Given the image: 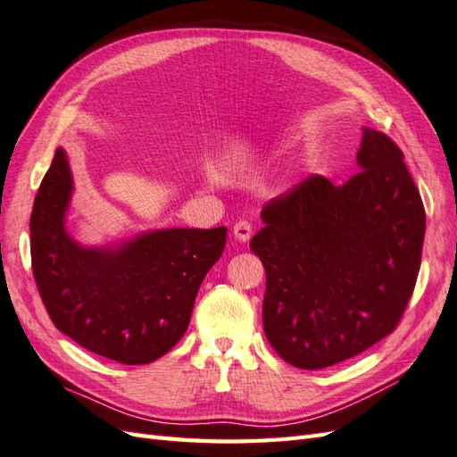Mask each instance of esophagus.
Returning a JSON list of instances; mask_svg holds the SVG:
<instances>
[{"mask_svg":"<svg viewBox=\"0 0 457 457\" xmlns=\"http://www.w3.org/2000/svg\"><path fill=\"white\" fill-rule=\"evenodd\" d=\"M253 236V224L249 220H239L236 221V226H233V237L241 243H247Z\"/></svg>","mask_w":457,"mask_h":457,"instance_id":"esophagus-1","label":"esophagus"}]
</instances>
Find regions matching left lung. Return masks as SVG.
Returning a JSON list of instances; mask_svg holds the SVG:
<instances>
[{"mask_svg": "<svg viewBox=\"0 0 457 457\" xmlns=\"http://www.w3.org/2000/svg\"><path fill=\"white\" fill-rule=\"evenodd\" d=\"M361 171L311 175L268 201L251 251L266 270L268 342L305 370L355 357L400 324L425 241V206L394 140L362 129Z\"/></svg>", "mask_w": 457, "mask_h": 457, "instance_id": "obj_1", "label": "left lung"}]
</instances>
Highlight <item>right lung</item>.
<instances>
[{
  "label": "right lung",
  "mask_w": 457,
  "mask_h": 457,
  "mask_svg": "<svg viewBox=\"0 0 457 457\" xmlns=\"http://www.w3.org/2000/svg\"><path fill=\"white\" fill-rule=\"evenodd\" d=\"M73 178L55 150L30 216L32 274L55 328L92 353L146 365L178 344L228 228L156 229L117 249L80 247L65 229Z\"/></svg>",
  "instance_id": "obj_1"
}]
</instances>
